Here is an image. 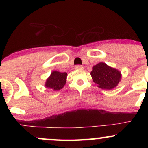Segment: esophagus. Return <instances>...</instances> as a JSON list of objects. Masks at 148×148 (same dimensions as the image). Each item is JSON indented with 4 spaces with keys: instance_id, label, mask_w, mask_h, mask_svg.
I'll list each match as a JSON object with an SVG mask.
<instances>
[{
    "instance_id": "1",
    "label": "esophagus",
    "mask_w": 148,
    "mask_h": 148,
    "mask_svg": "<svg viewBox=\"0 0 148 148\" xmlns=\"http://www.w3.org/2000/svg\"><path fill=\"white\" fill-rule=\"evenodd\" d=\"M75 69H84V66L82 65H80V64H78V65H76L75 66Z\"/></svg>"
}]
</instances>
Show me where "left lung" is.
Returning <instances> with one entry per match:
<instances>
[{
  "label": "left lung",
  "instance_id": "obj_1",
  "mask_svg": "<svg viewBox=\"0 0 148 148\" xmlns=\"http://www.w3.org/2000/svg\"><path fill=\"white\" fill-rule=\"evenodd\" d=\"M90 74L95 84L104 90H112L115 88L121 78L120 71L104 62L95 65Z\"/></svg>",
  "mask_w": 148,
  "mask_h": 148
}]
</instances>
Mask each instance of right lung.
<instances>
[{
	"instance_id": "1",
	"label": "right lung",
	"mask_w": 148,
	"mask_h": 148,
	"mask_svg": "<svg viewBox=\"0 0 148 148\" xmlns=\"http://www.w3.org/2000/svg\"><path fill=\"white\" fill-rule=\"evenodd\" d=\"M66 77V73H60L54 71L46 80L45 86L47 88L52 89L55 91L59 90L65 85Z\"/></svg>"
}]
</instances>
